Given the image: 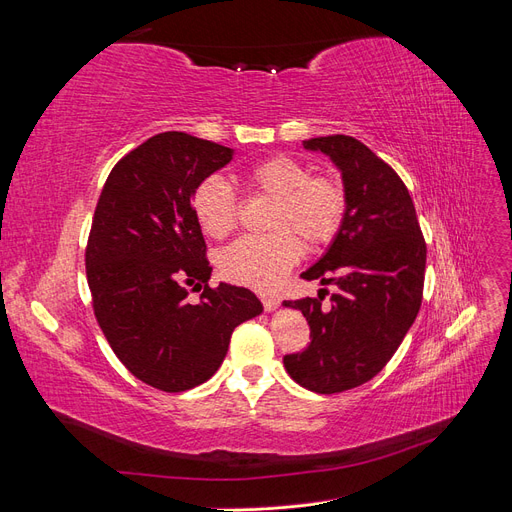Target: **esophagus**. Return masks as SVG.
<instances>
[{"label":"esophagus","instance_id":"34e87169","mask_svg":"<svg viewBox=\"0 0 512 512\" xmlns=\"http://www.w3.org/2000/svg\"><path fill=\"white\" fill-rule=\"evenodd\" d=\"M262 305H265L267 312H273V309L280 307V299H277V297H262Z\"/></svg>","mask_w":512,"mask_h":512}]
</instances>
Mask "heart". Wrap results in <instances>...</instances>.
Wrapping results in <instances>:
<instances>
[{"mask_svg": "<svg viewBox=\"0 0 512 512\" xmlns=\"http://www.w3.org/2000/svg\"><path fill=\"white\" fill-rule=\"evenodd\" d=\"M252 194L273 198L267 213L269 235L243 237L222 252L220 269L230 282L271 290L305 250L329 245L342 228L346 190L331 175H312L303 162L275 156L245 173ZM192 215L207 237L222 239L237 226L239 200L222 177L200 181L190 198Z\"/></svg>", "mask_w": 512, "mask_h": 512, "instance_id": "heart-1", "label": "heart"}]
</instances>
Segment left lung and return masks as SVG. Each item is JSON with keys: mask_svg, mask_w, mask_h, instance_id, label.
<instances>
[{"mask_svg": "<svg viewBox=\"0 0 512 512\" xmlns=\"http://www.w3.org/2000/svg\"><path fill=\"white\" fill-rule=\"evenodd\" d=\"M339 168L346 215L329 250L301 273L333 284L331 307L305 297L284 301L301 309L312 342L284 356L290 378L320 395L342 393L380 374L404 342L421 309L427 245L404 181L374 151L352 136L303 141Z\"/></svg>", "mask_w": 512, "mask_h": 512, "instance_id": "obj_1", "label": "left lung"}]
</instances>
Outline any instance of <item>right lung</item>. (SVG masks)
<instances>
[{
	"label": "right lung",
	"mask_w": 512,
	"mask_h": 512,
	"mask_svg": "<svg viewBox=\"0 0 512 512\" xmlns=\"http://www.w3.org/2000/svg\"><path fill=\"white\" fill-rule=\"evenodd\" d=\"M232 149L162 132L108 175L85 250L94 314L132 376L166 393L190 391L222 365L230 335L262 303L247 288L209 286L211 267L190 198ZM203 289L190 304L187 290Z\"/></svg>",
	"instance_id": "1"
}]
</instances>
